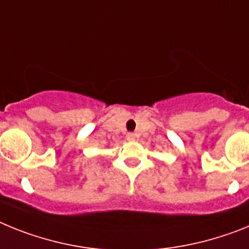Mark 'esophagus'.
<instances>
[{"instance_id": "34e87169", "label": "esophagus", "mask_w": 249, "mask_h": 249, "mask_svg": "<svg viewBox=\"0 0 249 249\" xmlns=\"http://www.w3.org/2000/svg\"><path fill=\"white\" fill-rule=\"evenodd\" d=\"M137 139V135L134 133H127L126 134V140H129V142H134V140Z\"/></svg>"}]
</instances>
